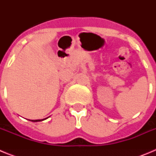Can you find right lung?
<instances>
[{"label": "right lung", "mask_w": 156, "mask_h": 156, "mask_svg": "<svg viewBox=\"0 0 156 156\" xmlns=\"http://www.w3.org/2000/svg\"><path fill=\"white\" fill-rule=\"evenodd\" d=\"M44 119H35V120H31V121H33V122H39V121L44 120Z\"/></svg>", "instance_id": "add662e5"}]
</instances>
